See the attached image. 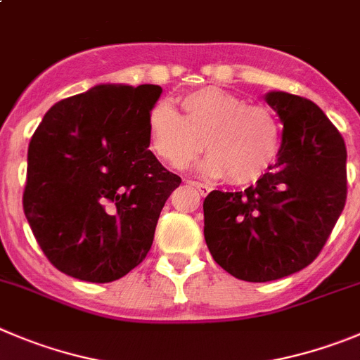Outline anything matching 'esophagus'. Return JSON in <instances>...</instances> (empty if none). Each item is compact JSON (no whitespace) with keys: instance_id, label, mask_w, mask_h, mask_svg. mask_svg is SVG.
<instances>
[{"instance_id":"1","label":"esophagus","mask_w":360,"mask_h":360,"mask_svg":"<svg viewBox=\"0 0 360 360\" xmlns=\"http://www.w3.org/2000/svg\"><path fill=\"white\" fill-rule=\"evenodd\" d=\"M189 184H191V186H193V187H196V189L200 191V193H202L203 196L210 193V187L207 186V184H203V182H189Z\"/></svg>"}]
</instances>
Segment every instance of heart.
<instances>
[{
  "instance_id": "obj_1",
  "label": "heart",
  "mask_w": 360,
  "mask_h": 360,
  "mask_svg": "<svg viewBox=\"0 0 360 360\" xmlns=\"http://www.w3.org/2000/svg\"><path fill=\"white\" fill-rule=\"evenodd\" d=\"M182 115L167 103L148 114L151 150L174 169H186L205 150V171L250 184L271 166L278 150V127L271 112L217 87H203L180 100Z\"/></svg>"
}]
</instances>
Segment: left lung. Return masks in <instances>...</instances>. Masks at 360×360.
I'll return each mask as SVG.
<instances>
[{
	"label": "left lung",
	"mask_w": 360,
	"mask_h": 360,
	"mask_svg": "<svg viewBox=\"0 0 360 360\" xmlns=\"http://www.w3.org/2000/svg\"><path fill=\"white\" fill-rule=\"evenodd\" d=\"M283 124L275 164L239 193L212 191L203 202L210 255L230 275L271 282L307 268L346 203V146L311 100L271 91Z\"/></svg>",
	"instance_id": "8db88e82"
}]
</instances>
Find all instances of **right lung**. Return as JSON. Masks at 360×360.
Returning <instances> with one entry per match:
<instances>
[{
    "instance_id": "1",
    "label": "right lung",
    "mask_w": 360,
    "mask_h": 360,
    "mask_svg": "<svg viewBox=\"0 0 360 360\" xmlns=\"http://www.w3.org/2000/svg\"><path fill=\"white\" fill-rule=\"evenodd\" d=\"M158 85L101 84L53 105L28 146L22 209L39 246L65 275L114 282L153 245L182 178L150 151Z\"/></svg>"
}]
</instances>
